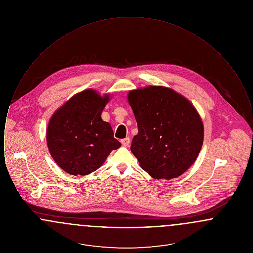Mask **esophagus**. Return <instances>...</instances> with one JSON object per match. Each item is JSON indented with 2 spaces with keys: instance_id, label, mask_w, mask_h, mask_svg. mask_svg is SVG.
<instances>
[{
  "instance_id": "34e87169",
  "label": "esophagus",
  "mask_w": 253,
  "mask_h": 253,
  "mask_svg": "<svg viewBox=\"0 0 253 253\" xmlns=\"http://www.w3.org/2000/svg\"><path fill=\"white\" fill-rule=\"evenodd\" d=\"M121 144L123 145L124 147H128L130 145V138L129 137H126L124 139L121 140Z\"/></svg>"
}]
</instances>
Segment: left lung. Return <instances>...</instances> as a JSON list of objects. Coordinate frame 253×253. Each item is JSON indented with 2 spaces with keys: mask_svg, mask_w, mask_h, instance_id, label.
Masks as SVG:
<instances>
[{
  "mask_svg": "<svg viewBox=\"0 0 253 253\" xmlns=\"http://www.w3.org/2000/svg\"><path fill=\"white\" fill-rule=\"evenodd\" d=\"M137 123L131 151L155 179L178 177L198 157L204 125L193 103L165 86H147L128 93Z\"/></svg>",
  "mask_w": 253,
  "mask_h": 253,
  "instance_id": "left-lung-1",
  "label": "left lung"
}]
</instances>
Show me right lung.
<instances>
[{
	"mask_svg": "<svg viewBox=\"0 0 253 253\" xmlns=\"http://www.w3.org/2000/svg\"><path fill=\"white\" fill-rule=\"evenodd\" d=\"M110 95L93 89L78 93L49 121L46 142L54 161L69 174L87 175L99 168L121 143L101 113Z\"/></svg>",
	"mask_w": 253,
	"mask_h": 253,
	"instance_id": "obj_1",
	"label": "right lung"
}]
</instances>
